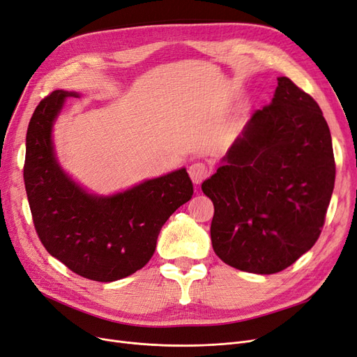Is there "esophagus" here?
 Masks as SVG:
<instances>
[{
  "mask_svg": "<svg viewBox=\"0 0 357 357\" xmlns=\"http://www.w3.org/2000/svg\"><path fill=\"white\" fill-rule=\"evenodd\" d=\"M188 174L195 185H200V183L207 178L208 170L203 163H192L188 169Z\"/></svg>",
  "mask_w": 357,
  "mask_h": 357,
  "instance_id": "obj_1",
  "label": "esophagus"
}]
</instances>
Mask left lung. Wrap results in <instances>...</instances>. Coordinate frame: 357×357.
Instances as JSON below:
<instances>
[{
	"instance_id": "obj_1",
	"label": "left lung",
	"mask_w": 357,
	"mask_h": 357,
	"mask_svg": "<svg viewBox=\"0 0 357 357\" xmlns=\"http://www.w3.org/2000/svg\"><path fill=\"white\" fill-rule=\"evenodd\" d=\"M335 181L333 139L316 102L278 77L269 105L202 183L213 202L215 253L243 272H281L319 238Z\"/></svg>"
}]
</instances>
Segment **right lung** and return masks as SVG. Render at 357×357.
I'll return each mask as SVG.
<instances>
[{
    "label": "right lung",
    "mask_w": 357,
    "mask_h": 357,
    "mask_svg": "<svg viewBox=\"0 0 357 357\" xmlns=\"http://www.w3.org/2000/svg\"><path fill=\"white\" fill-rule=\"evenodd\" d=\"M57 89L38 104L26 134L24 187L35 228L47 252L84 278L113 282L151 259L170 215L192 197L185 167L110 195L91 192L57 157L54 125L66 98Z\"/></svg>",
    "instance_id": "right-lung-1"
}]
</instances>
